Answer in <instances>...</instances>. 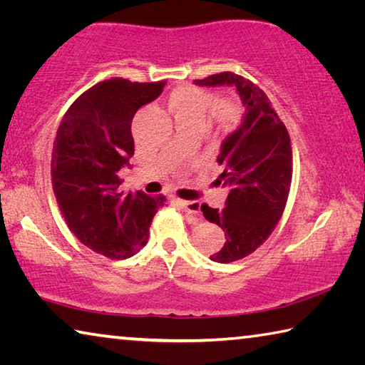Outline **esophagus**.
I'll use <instances>...</instances> for the list:
<instances>
[{
  "label": "esophagus",
  "mask_w": 365,
  "mask_h": 365,
  "mask_svg": "<svg viewBox=\"0 0 365 365\" xmlns=\"http://www.w3.org/2000/svg\"><path fill=\"white\" fill-rule=\"evenodd\" d=\"M177 205L180 206L185 212H187L188 217H191L193 220H200L201 217V211L200 207L201 205L197 201H182V200H177Z\"/></svg>",
  "instance_id": "1"
}]
</instances>
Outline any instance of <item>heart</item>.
I'll list each match as a JSON object with an SVG mask.
<instances>
[{
    "mask_svg": "<svg viewBox=\"0 0 365 365\" xmlns=\"http://www.w3.org/2000/svg\"><path fill=\"white\" fill-rule=\"evenodd\" d=\"M169 109L175 122L205 123L209 110L222 127H230L238 120V106L230 100L215 103V96L196 86H178L169 96Z\"/></svg>",
    "mask_w": 365,
    "mask_h": 365,
    "instance_id": "1",
    "label": "heart"
}]
</instances>
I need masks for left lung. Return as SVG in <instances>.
Instances as JSON below:
<instances>
[{
    "label": "left lung",
    "instance_id": "obj_1",
    "mask_svg": "<svg viewBox=\"0 0 365 365\" xmlns=\"http://www.w3.org/2000/svg\"><path fill=\"white\" fill-rule=\"evenodd\" d=\"M195 85L235 86L245 108L242 123L222 141L217 156L224 168L220 183L230 190L225 207L201 206L205 217L225 232L211 261L228 264L256 251L279 224L292 185V141L269 98L250 80L220 72Z\"/></svg>",
    "mask_w": 365,
    "mask_h": 365
}]
</instances>
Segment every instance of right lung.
Wrapping results in <instances>:
<instances>
[{
  "mask_svg": "<svg viewBox=\"0 0 365 365\" xmlns=\"http://www.w3.org/2000/svg\"><path fill=\"white\" fill-rule=\"evenodd\" d=\"M165 82L109 78L80 95L61 120L51 177L67 227L86 248L127 259L148 243L151 220L165 196L119 190V170L133 156L132 120L163 93Z\"/></svg>",
  "mask_w": 365,
  "mask_h": 365,
  "instance_id": "right-lung-1",
  "label": "right lung"
}]
</instances>
